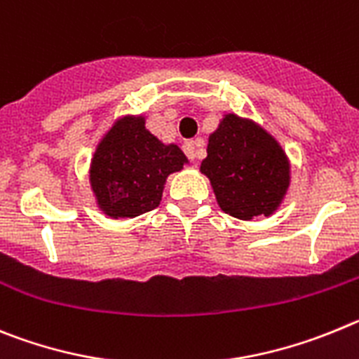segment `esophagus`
<instances>
[{"mask_svg": "<svg viewBox=\"0 0 359 359\" xmlns=\"http://www.w3.org/2000/svg\"><path fill=\"white\" fill-rule=\"evenodd\" d=\"M184 151H186V156L191 161H195L198 157V148H196L195 141H186L184 143Z\"/></svg>", "mask_w": 359, "mask_h": 359, "instance_id": "34e87169", "label": "esophagus"}]
</instances>
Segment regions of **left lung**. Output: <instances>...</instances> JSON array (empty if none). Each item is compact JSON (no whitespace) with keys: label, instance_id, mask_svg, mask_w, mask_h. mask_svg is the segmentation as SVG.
I'll return each instance as SVG.
<instances>
[{"label":"left lung","instance_id":"left-lung-1","mask_svg":"<svg viewBox=\"0 0 359 359\" xmlns=\"http://www.w3.org/2000/svg\"><path fill=\"white\" fill-rule=\"evenodd\" d=\"M200 172L211 180L216 202L240 219L270 216L290 186V163L280 144L252 119L225 114L209 135Z\"/></svg>","mask_w":359,"mask_h":359}]
</instances>
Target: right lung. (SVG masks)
<instances>
[{"mask_svg": "<svg viewBox=\"0 0 359 359\" xmlns=\"http://www.w3.org/2000/svg\"><path fill=\"white\" fill-rule=\"evenodd\" d=\"M187 157L144 127L143 116H125L96 148L89 170L98 208L111 218H134L161 203L168 175L180 172Z\"/></svg>", "mask_w": 359, "mask_h": 359, "instance_id": "add662e5", "label": "right lung"}]
</instances>
